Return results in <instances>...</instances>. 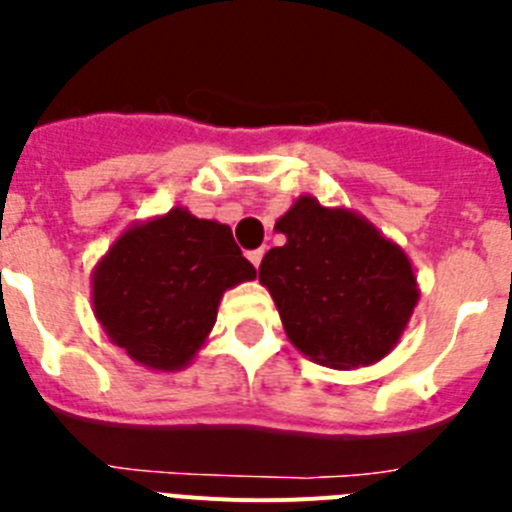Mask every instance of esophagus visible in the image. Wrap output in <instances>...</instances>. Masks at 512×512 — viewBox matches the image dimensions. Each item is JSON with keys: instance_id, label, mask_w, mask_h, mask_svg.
Returning a JSON list of instances; mask_svg holds the SVG:
<instances>
[{"instance_id": "esophagus-1", "label": "esophagus", "mask_w": 512, "mask_h": 512, "mask_svg": "<svg viewBox=\"0 0 512 512\" xmlns=\"http://www.w3.org/2000/svg\"><path fill=\"white\" fill-rule=\"evenodd\" d=\"M261 259H264V248H256V251H248V261H251V264L256 266V269H259Z\"/></svg>"}]
</instances>
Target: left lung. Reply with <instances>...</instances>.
Masks as SVG:
<instances>
[{
	"instance_id": "left-lung-1",
	"label": "left lung",
	"mask_w": 512,
	"mask_h": 512,
	"mask_svg": "<svg viewBox=\"0 0 512 512\" xmlns=\"http://www.w3.org/2000/svg\"><path fill=\"white\" fill-rule=\"evenodd\" d=\"M287 238L259 266L292 346L315 364L359 369L400 343L420 300L413 261L348 207L302 194L277 220Z\"/></svg>"
}]
</instances>
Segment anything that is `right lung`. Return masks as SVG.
Returning <instances> with one entry per match:
<instances>
[{
	"instance_id": "right-lung-1",
	"label": "right lung",
	"mask_w": 512,
	"mask_h": 512,
	"mask_svg": "<svg viewBox=\"0 0 512 512\" xmlns=\"http://www.w3.org/2000/svg\"><path fill=\"white\" fill-rule=\"evenodd\" d=\"M256 279L233 230L187 207L122 230L92 271V307L115 346L153 372L192 364L235 284Z\"/></svg>"
}]
</instances>
